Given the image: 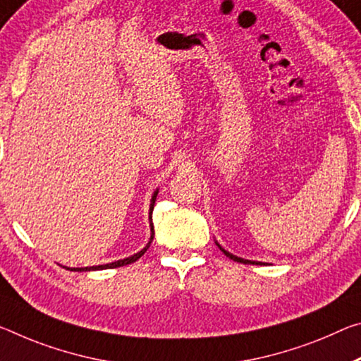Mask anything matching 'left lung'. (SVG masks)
Listing matches in <instances>:
<instances>
[{
    "label": "left lung",
    "mask_w": 361,
    "mask_h": 361,
    "mask_svg": "<svg viewBox=\"0 0 361 361\" xmlns=\"http://www.w3.org/2000/svg\"><path fill=\"white\" fill-rule=\"evenodd\" d=\"M219 247H220V245H219ZM220 250H221V252L225 254L226 257H230V259H231V260H234V262L245 263V265H249V263H250V265H262V262H250V260H244V259H241V257H236V255H233V254H230V252H226L225 249H221V247H220Z\"/></svg>",
    "instance_id": "left-lung-1"
}]
</instances>
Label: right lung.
Instances as JSON below:
<instances>
[{
  "mask_svg": "<svg viewBox=\"0 0 361 361\" xmlns=\"http://www.w3.org/2000/svg\"><path fill=\"white\" fill-rule=\"evenodd\" d=\"M156 197H157V191L154 192V196H152V201H151V214H152V210H154V204H156ZM151 231H152V234H151V239H149V243L146 244V247L142 249V250H140L138 254H135V255H131V257H128V259H123V260H118V262H112V263H107V265H98V267H85V268H67V270H72V271H90V270H107V268H117V267H123V265H128V263H133V262H136L140 259L141 255H145V252L147 249H149V245H151V243H152V239H154V225H152V216H151Z\"/></svg>",
  "mask_w": 361,
  "mask_h": 361,
  "instance_id": "obj_1",
  "label": "right lung"
}]
</instances>
